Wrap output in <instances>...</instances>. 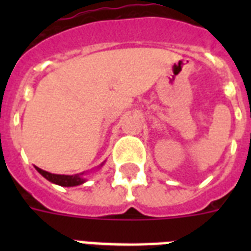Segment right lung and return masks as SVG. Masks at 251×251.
<instances>
[{"instance_id": "obj_1", "label": "right lung", "mask_w": 251, "mask_h": 251, "mask_svg": "<svg viewBox=\"0 0 251 251\" xmlns=\"http://www.w3.org/2000/svg\"><path fill=\"white\" fill-rule=\"evenodd\" d=\"M104 163L99 165L98 168L102 167ZM36 168V171L40 173L44 178H47L48 181H50L52 183H56V185H60V186L65 187H72V186H78V185H82V183L86 182V178H84V175L86 172H82V173H78V175H54V173H49L47 171H43L40 168Z\"/></svg>"}]
</instances>
